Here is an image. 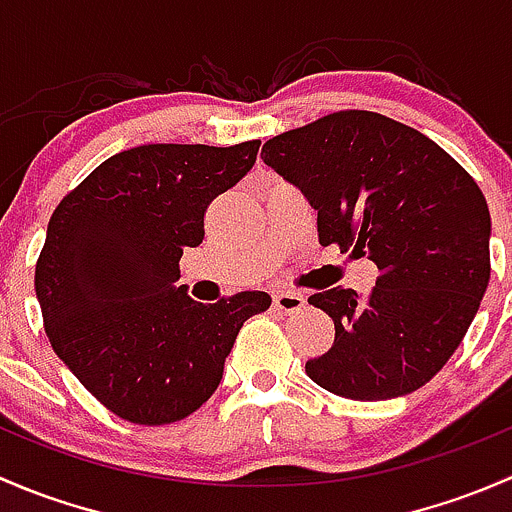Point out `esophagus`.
Instances as JSON below:
<instances>
[{
	"instance_id": "1",
	"label": "esophagus",
	"mask_w": 512,
	"mask_h": 512,
	"mask_svg": "<svg viewBox=\"0 0 512 512\" xmlns=\"http://www.w3.org/2000/svg\"><path fill=\"white\" fill-rule=\"evenodd\" d=\"M272 302H275V307L285 314L299 312V309L304 307V297L302 294L292 292V289H277V292L272 294Z\"/></svg>"
}]
</instances>
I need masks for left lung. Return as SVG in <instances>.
<instances>
[{
    "label": "left lung",
    "mask_w": 512,
    "mask_h": 512,
    "mask_svg": "<svg viewBox=\"0 0 512 512\" xmlns=\"http://www.w3.org/2000/svg\"><path fill=\"white\" fill-rule=\"evenodd\" d=\"M265 163L317 210L324 247L379 267L366 297H309L334 322L307 376L332 394L384 401L421 389L466 337L490 280V213L476 180L416 128L339 111L280 133Z\"/></svg>",
    "instance_id": "left-lung-1"
}]
</instances>
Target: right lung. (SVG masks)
Here are the masks:
<instances>
[{
	"mask_svg": "<svg viewBox=\"0 0 512 512\" xmlns=\"http://www.w3.org/2000/svg\"><path fill=\"white\" fill-rule=\"evenodd\" d=\"M257 151L260 141L138 146L56 205L34 275L46 337L116 416L163 426L198 411L242 324L272 304L267 292L200 304L178 285L183 247L203 242L205 210Z\"/></svg>",
	"mask_w": 512,
	"mask_h": 512,
	"instance_id": "add662e5",
	"label": "right lung"
}]
</instances>
